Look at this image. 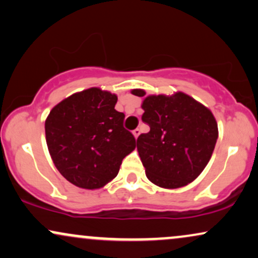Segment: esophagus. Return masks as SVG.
I'll return each instance as SVG.
<instances>
[{
    "instance_id": "34e87169",
    "label": "esophagus",
    "mask_w": 258,
    "mask_h": 258,
    "mask_svg": "<svg viewBox=\"0 0 258 258\" xmlns=\"http://www.w3.org/2000/svg\"><path fill=\"white\" fill-rule=\"evenodd\" d=\"M139 135H140V130H139V128H136L135 131H133V136H135V138H136V139L138 138Z\"/></svg>"
}]
</instances>
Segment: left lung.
I'll return each instance as SVG.
<instances>
[{"label":"left lung","instance_id":"8db88e82","mask_svg":"<svg viewBox=\"0 0 258 258\" xmlns=\"http://www.w3.org/2000/svg\"><path fill=\"white\" fill-rule=\"evenodd\" d=\"M136 96L145 90L133 89ZM142 120L150 126L137 139L146 177L162 188L193 182L210 162L218 139V123L207 107L187 94L149 95L142 103Z\"/></svg>","mask_w":258,"mask_h":258}]
</instances>
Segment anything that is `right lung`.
<instances>
[{"mask_svg": "<svg viewBox=\"0 0 258 258\" xmlns=\"http://www.w3.org/2000/svg\"><path fill=\"white\" fill-rule=\"evenodd\" d=\"M116 101L115 94L94 87L51 109L45 121L48 152L70 183L91 190L102 188L136 149L135 137L123 128L125 114L114 108Z\"/></svg>", "mask_w": 258, "mask_h": 258, "instance_id": "1", "label": "right lung"}]
</instances>
